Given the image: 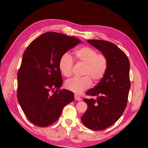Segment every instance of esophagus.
<instances>
[{
    "instance_id": "1",
    "label": "esophagus",
    "mask_w": 148,
    "mask_h": 148,
    "mask_svg": "<svg viewBox=\"0 0 148 148\" xmlns=\"http://www.w3.org/2000/svg\"><path fill=\"white\" fill-rule=\"evenodd\" d=\"M74 98H75V100H77V101H81V97L79 96H78L77 94H75V95H74Z\"/></svg>"
}]
</instances>
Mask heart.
<instances>
[{
	"instance_id": "obj_1",
	"label": "heart",
	"mask_w": 148,
	"mask_h": 148,
	"mask_svg": "<svg viewBox=\"0 0 148 148\" xmlns=\"http://www.w3.org/2000/svg\"><path fill=\"white\" fill-rule=\"evenodd\" d=\"M75 56L78 62L85 64L82 77H74L66 81L65 87L76 93H81L89 88L92 79L99 81L104 76L108 67V60L103 54H97V51L91 47L84 46L76 50ZM74 62L68 53L63 55L59 61V68L65 77L72 75Z\"/></svg>"
}]
</instances>
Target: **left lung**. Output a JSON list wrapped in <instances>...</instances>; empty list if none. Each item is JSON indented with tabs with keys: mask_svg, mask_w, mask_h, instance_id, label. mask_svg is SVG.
<instances>
[{
	"mask_svg": "<svg viewBox=\"0 0 148 148\" xmlns=\"http://www.w3.org/2000/svg\"><path fill=\"white\" fill-rule=\"evenodd\" d=\"M87 41L107 56L108 67L100 82L86 92L95 99H83L88 108L81 121L90 129L102 130L114 124L126 108L130 88V62L114 44L102 40Z\"/></svg>",
	"mask_w": 148,
	"mask_h": 148,
	"instance_id": "8db88e82",
	"label": "left lung"
}]
</instances>
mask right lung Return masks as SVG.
<instances>
[{
	"label": "right lung",
	"mask_w": 148,
	"mask_h": 148,
	"mask_svg": "<svg viewBox=\"0 0 148 148\" xmlns=\"http://www.w3.org/2000/svg\"><path fill=\"white\" fill-rule=\"evenodd\" d=\"M79 43L82 41L76 37L49 32L34 40L25 51L18 72L17 97L33 124L40 127L53 124L73 101V92L59 90L63 83L59 61Z\"/></svg>",
	"instance_id": "1"
}]
</instances>
